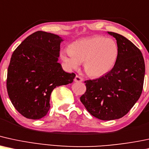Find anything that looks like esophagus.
<instances>
[{
    "label": "esophagus",
    "mask_w": 149,
    "mask_h": 149,
    "mask_svg": "<svg viewBox=\"0 0 149 149\" xmlns=\"http://www.w3.org/2000/svg\"><path fill=\"white\" fill-rule=\"evenodd\" d=\"M74 81L75 82H81L82 81H83V79H82L81 77L78 76V75H76L74 79Z\"/></svg>",
    "instance_id": "1"
}]
</instances>
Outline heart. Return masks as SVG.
Listing matches in <instances>:
<instances>
[{
	"instance_id": "1",
	"label": "heart",
	"mask_w": 149,
	"mask_h": 149,
	"mask_svg": "<svg viewBox=\"0 0 149 149\" xmlns=\"http://www.w3.org/2000/svg\"><path fill=\"white\" fill-rule=\"evenodd\" d=\"M119 54L118 44L112 38L93 36L73 42L68 49L60 53L68 69H77L84 62V69L89 77L98 78L114 67Z\"/></svg>"
}]
</instances>
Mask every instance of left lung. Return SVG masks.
Masks as SVG:
<instances>
[{"label": "left lung", "mask_w": 149, "mask_h": 149, "mask_svg": "<svg viewBox=\"0 0 149 149\" xmlns=\"http://www.w3.org/2000/svg\"><path fill=\"white\" fill-rule=\"evenodd\" d=\"M119 47L118 60L109 73L84 81L86 91L80 100L91 114L103 120L125 116L140 97L145 64L141 51L121 35L108 32Z\"/></svg>", "instance_id": "1"}]
</instances>
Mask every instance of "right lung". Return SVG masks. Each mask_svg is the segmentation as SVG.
<instances>
[{
	"label": "right lung",
	"mask_w": 149,
	"mask_h": 149,
	"mask_svg": "<svg viewBox=\"0 0 149 149\" xmlns=\"http://www.w3.org/2000/svg\"><path fill=\"white\" fill-rule=\"evenodd\" d=\"M62 38L37 31L14 51L8 70L7 90L15 108L30 119L46 116L56 87L71 84L74 73L65 72L58 63Z\"/></svg>",
	"instance_id": "obj_1"
}]
</instances>
